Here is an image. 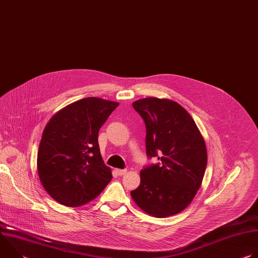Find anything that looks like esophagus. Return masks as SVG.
Returning a JSON list of instances; mask_svg holds the SVG:
<instances>
[{
  "label": "esophagus",
  "instance_id": "34e87169",
  "mask_svg": "<svg viewBox=\"0 0 258 258\" xmlns=\"http://www.w3.org/2000/svg\"><path fill=\"white\" fill-rule=\"evenodd\" d=\"M116 172L118 175H123L126 173V169H116Z\"/></svg>",
  "mask_w": 258,
  "mask_h": 258
}]
</instances>
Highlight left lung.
Segmentation results:
<instances>
[{
	"instance_id": "1",
	"label": "left lung",
	"mask_w": 258,
	"mask_h": 258,
	"mask_svg": "<svg viewBox=\"0 0 258 258\" xmlns=\"http://www.w3.org/2000/svg\"><path fill=\"white\" fill-rule=\"evenodd\" d=\"M146 126V152L157 164L140 172V186L131 192L147 214L167 217L186 209L204 177L207 149L187 110L169 99L144 98L133 103Z\"/></svg>"
}]
</instances>
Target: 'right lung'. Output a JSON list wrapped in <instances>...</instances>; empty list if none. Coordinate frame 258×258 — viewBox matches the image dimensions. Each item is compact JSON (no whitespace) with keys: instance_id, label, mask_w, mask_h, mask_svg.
Segmentation results:
<instances>
[{"instance_id":"1","label":"right lung","mask_w":258,"mask_h":258,"mask_svg":"<svg viewBox=\"0 0 258 258\" xmlns=\"http://www.w3.org/2000/svg\"><path fill=\"white\" fill-rule=\"evenodd\" d=\"M118 102L89 97L55 113L40 143L36 168L47 193L78 207L95 199L112 179L100 153L98 135Z\"/></svg>"}]
</instances>
